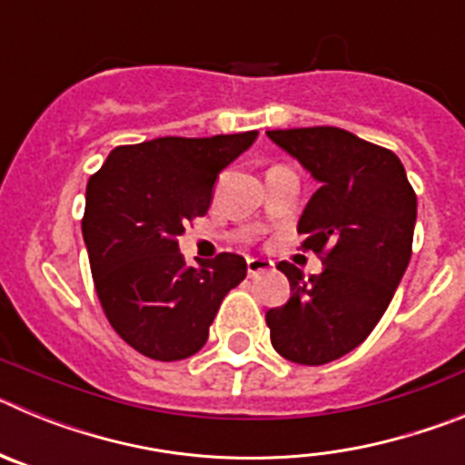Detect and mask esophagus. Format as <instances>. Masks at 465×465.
Instances as JSON below:
<instances>
[{"label": "esophagus", "instance_id": "34e87169", "mask_svg": "<svg viewBox=\"0 0 465 465\" xmlns=\"http://www.w3.org/2000/svg\"><path fill=\"white\" fill-rule=\"evenodd\" d=\"M272 270V261H265V258H249L246 261V272L249 277H258L262 272H270Z\"/></svg>", "mask_w": 465, "mask_h": 465}]
</instances>
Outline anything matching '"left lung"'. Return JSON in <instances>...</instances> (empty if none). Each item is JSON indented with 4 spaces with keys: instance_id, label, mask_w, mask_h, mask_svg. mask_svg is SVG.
Returning <instances> with one entry per match:
<instances>
[{
    "instance_id": "obj_1",
    "label": "left lung",
    "mask_w": 465,
    "mask_h": 465,
    "mask_svg": "<svg viewBox=\"0 0 465 465\" xmlns=\"http://www.w3.org/2000/svg\"><path fill=\"white\" fill-rule=\"evenodd\" d=\"M268 137L319 182L298 232L323 262L310 279L279 262L291 298L265 314L270 340L293 363H331L359 347L391 302L412 256L417 195L393 151L347 130L293 127Z\"/></svg>"
}]
</instances>
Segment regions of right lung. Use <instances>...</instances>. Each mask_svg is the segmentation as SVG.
Returning <instances> with one entry per match:
<instances>
[{
	"label": "right lung",
	"instance_id": "add662e5",
	"mask_svg": "<svg viewBox=\"0 0 465 465\" xmlns=\"http://www.w3.org/2000/svg\"><path fill=\"white\" fill-rule=\"evenodd\" d=\"M258 137H160L116 146L88 179L81 221L94 291L111 328L139 354H197L246 261L219 253L188 268L176 237L204 216L216 176Z\"/></svg>",
	"mask_w": 465,
	"mask_h": 465
}]
</instances>
